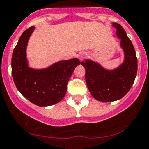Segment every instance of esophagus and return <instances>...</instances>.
<instances>
[{"instance_id": "esophagus-1", "label": "esophagus", "mask_w": 149, "mask_h": 149, "mask_svg": "<svg viewBox=\"0 0 149 149\" xmlns=\"http://www.w3.org/2000/svg\"><path fill=\"white\" fill-rule=\"evenodd\" d=\"M86 56H87V53H85V52H80V53L78 54L77 57L80 61H82V60L86 57Z\"/></svg>"}]
</instances>
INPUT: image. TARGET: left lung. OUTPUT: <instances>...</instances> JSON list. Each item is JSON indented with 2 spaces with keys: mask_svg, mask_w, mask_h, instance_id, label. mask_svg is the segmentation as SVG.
<instances>
[{
  "mask_svg": "<svg viewBox=\"0 0 149 149\" xmlns=\"http://www.w3.org/2000/svg\"><path fill=\"white\" fill-rule=\"evenodd\" d=\"M116 36L121 40L125 52L123 65L113 70H108L91 60L81 62L85 69V80L91 95L100 102H113L120 100L131 89L137 72V58L132 42L123 26L117 23Z\"/></svg>",
  "mask_w": 149,
  "mask_h": 149,
  "instance_id": "left-lung-1",
  "label": "left lung"
}]
</instances>
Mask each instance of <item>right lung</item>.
<instances>
[{
  "mask_svg": "<svg viewBox=\"0 0 149 149\" xmlns=\"http://www.w3.org/2000/svg\"><path fill=\"white\" fill-rule=\"evenodd\" d=\"M33 26L25 30L14 48L12 57V74L17 89L29 101L38 106H49L62 100L67 85L76 66L78 58L61 61L41 70L29 68L26 49Z\"/></svg>",
  "mask_w": 149,
  "mask_h": 149,
  "instance_id": "1",
  "label": "right lung"
}]
</instances>
